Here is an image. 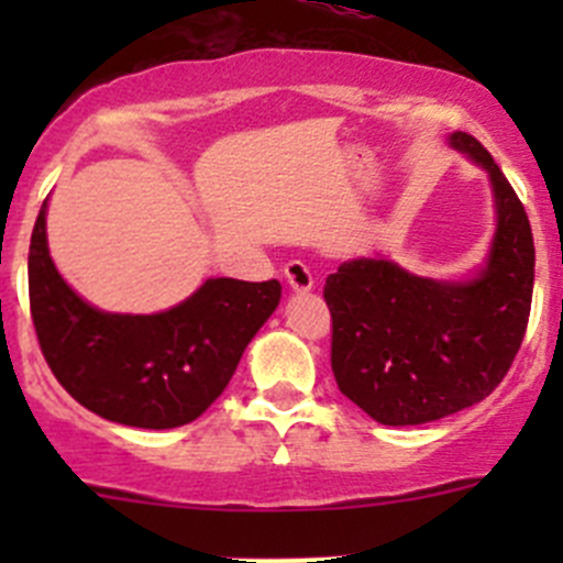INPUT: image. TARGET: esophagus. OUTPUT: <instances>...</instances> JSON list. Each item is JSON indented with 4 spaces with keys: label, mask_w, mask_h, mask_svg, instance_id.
Here are the masks:
<instances>
[{
    "label": "esophagus",
    "mask_w": 563,
    "mask_h": 563,
    "mask_svg": "<svg viewBox=\"0 0 563 563\" xmlns=\"http://www.w3.org/2000/svg\"><path fill=\"white\" fill-rule=\"evenodd\" d=\"M283 275H286L288 286H291L294 291H310V288H313V275H310V269L302 261H288V264L283 266Z\"/></svg>",
    "instance_id": "34e87169"
}]
</instances>
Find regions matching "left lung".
I'll list each match as a JSON object with an SVG mask.
<instances>
[{"label": "left lung", "mask_w": 563, "mask_h": 563, "mask_svg": "<svg viewBox=\"0 0 563 563\" xmlns=\"http://www.w3.org/2000/svg\"><path fill=\"white\" fill-rule=\"evenodd\" d=\"M450 144L490 174L496 236L465 283L411 275L387 258H354L327 277L332 373L376 422H435L485 400L512 367L531 313L533 236L518 192L468 133Z\"/></svg>", "instance_id": "left-lung-1"}]
</instances>
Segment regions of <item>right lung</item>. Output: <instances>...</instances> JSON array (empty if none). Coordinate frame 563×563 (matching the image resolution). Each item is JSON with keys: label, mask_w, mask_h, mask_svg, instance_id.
Instances as JSON below:
<instances>
[{"label": "right lung", "mask_w": 563, "mask_h": 563, "mask_svg": "<svg viewBox=\"0 0 563 563\" xmlns=\"http://www.w3.org/2000/svg\"><path fill=\"white\" fill-rule=\"evenodd\" d=\"M277 302V280L214 277L166 313H103L56 272L45 201L32 231L30 310L40 351L70 397L108 422L168 430L201 417Z\"/></svg>", "instance_id": "obj_1"}]
</instances>
